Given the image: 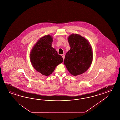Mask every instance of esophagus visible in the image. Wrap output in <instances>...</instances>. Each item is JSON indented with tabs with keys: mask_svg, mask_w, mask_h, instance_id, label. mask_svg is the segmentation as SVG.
<instances>
[{
	"mask_svg": "<svg viewBox=\"0 0 120 120\" xmlns=\"http://www.w3.org/2000/svg\"><path fill=\"white\" fill-rule=\"evenodd\" d=\"M62 57H63V59H64V58H65V55L64 54H62Z\"/></svg>",
	"mask_w": 120,
	"mask_h": 120,
	"instance_id": "esophagus-1",
	"label": "esophagus"
}]
</instances>
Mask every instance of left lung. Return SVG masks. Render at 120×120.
I'll return each mask as SVG.
<instances>
[{
  "label": "left lung",
  "instance_id": "left-lung-1",
  "mask_svg": "<svg viewBox=\"0 0 120 120\" xmlns=\"http://www.w3.org/2000/svg\"><path fill=\"white\" fill-rule=\"evenodd\" d=\"M70 49L67 52L64 64L71 74L76 76L87 71L92 64L93 51L88 41L76 34L68 38Z\"/></svg>",
  "mask_w": 120,
  "mask_h": 120
}]
</instances>
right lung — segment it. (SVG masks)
<instances>
[{"label": "right lung", "instance_id": "add662e5", "mask_svg": "<svg viewBox=\"0 0 120 120\" xmlns=\"http://www.w3.org/2000/svg\"><path fill=\"white\" fill-rule=\"evenodd\" d=\"M52 41V37L49 35L42 37L35 45L30 54L31 62L34 69L47 76L63 61L62 56L51 47Z\"/></svg>", "mask_w": 120, "mask_h": 120}]
</instances>
